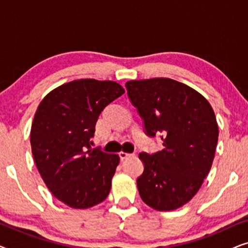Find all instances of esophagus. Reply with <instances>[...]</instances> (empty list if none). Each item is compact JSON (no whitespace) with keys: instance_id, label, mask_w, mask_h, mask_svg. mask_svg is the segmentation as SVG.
<instances>
[{"instance_id":"1","label":"esophagus","mask_w":248,"mask_h":248,"mask_svg":"<svg viewBox=\"0 0 248 248\" xmlns=\"http://www.w3.org/2000/svg\"><path fill=\"white\" fill-rule=\"evenodd\" d=\"M134 155H135L134 154H127V152H120V158H121L122 161L126 160V159H128V158L134 157Z\"/></svg>"}]
</instances>
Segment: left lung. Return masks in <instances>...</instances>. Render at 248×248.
<instances>
[{"instance_id":"1","label":"left lung","mask_w":248,"mask_h":248,"mask_svg":"<svg viewBox=\"0 0 248 248\" xmlns=\"http://www.w3.org/2000/svg\"><path fill=\"white\" fill-rule=\"evenodd\" d=\"M127 96L149 138L160 137L164 149L141 152L144 169L137 179L141 199L159 211L187 203L212 166L219 130L208 100L168 78L128 81Z\"/></svg>"}]
</instances>
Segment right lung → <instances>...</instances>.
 I'll use <instances>...</instances> for the list:
<instances>
[{"label": "right lung", "mask_w": 248, "mask_h": 248, "mask_svg": "<svg viewBox=\"0 0 248 248\" xmlns=\"http://www.w3.org/2000/svg\"><path fill=\"white\" fill-rule=\"evenodd\" d=\"M125 93L114 81L74 80L47 94L30 132L35 164L52 194L73 209H88L109 194L120 157L91 148L105 108Z\"/></svg>", "instance_id": "1"}]
</instances>
